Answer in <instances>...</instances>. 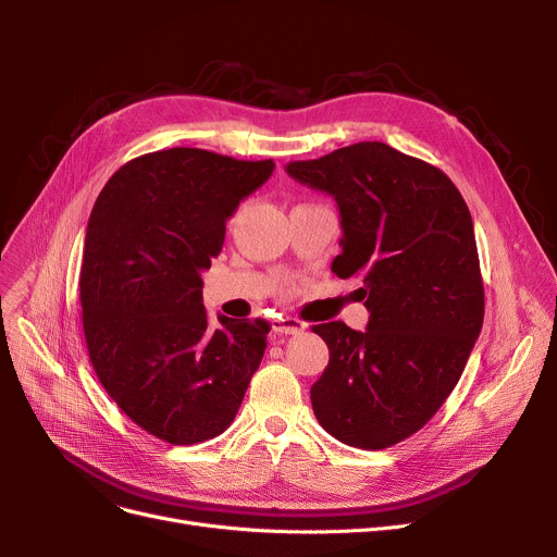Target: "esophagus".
Returning <instances> with one entry per match:
<instances>
[{
    "label": "esophagus",
    "instance_id": "esophagus-1",
    "mask_svg": "<svg viewBox=\"0 0 557 557\" xmlns=\"http://www.w3.org/2000/svg\"><path fill=\"white\" fill-rule=\"evenodd\" d=\"M273 330L277 334H302L305 323L300 318H290V315H280L273 320Z\"/></svg>",
    "mask_w": 557,
    "mask_h": 557
}]
</instances>
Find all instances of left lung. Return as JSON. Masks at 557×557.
Instances as JSON below:
<instances>
[{
  "label": "left lung",
  "instance_id": "obj_1",
  "mask_svg": "<svg viewBox=\"0 0 557 557\" xmlns=\"http://www.w3.org/2000/svg\"><path fill=\"white\" fill-rule=\"evenodd\" d=\"M286 173L341 210V280L359 277L368 330L311 327L330 363L311 386L313 413L336 441L386 449L445 404L483 327L485 294L472 214L447 175L384 141H359Z\"/></svg>",
  "mask_w": 557,
  "mask_h": 557
}]
</instances>
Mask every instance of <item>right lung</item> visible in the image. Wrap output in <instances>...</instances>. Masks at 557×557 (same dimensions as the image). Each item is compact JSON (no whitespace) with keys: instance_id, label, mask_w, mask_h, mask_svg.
<instances>
[{"instance_id":"obj_1","label":"right lung","mask_w":557,"mask_h":557,"mask_svg":"<svg viewBox=\"0 0 557 557\" xmlns=\"http://www.w3.org/2000/svg\"><path fill=\"white\" fill-rule=\"evenodd\" d=\"M273 169L185 146L146 153L112 175L87 221V355L114 404L164 443L223 433L261 363L269 320L219 315L214 327L200 273L223 248L225 221Z\"/></svg>"}]
</instances>
